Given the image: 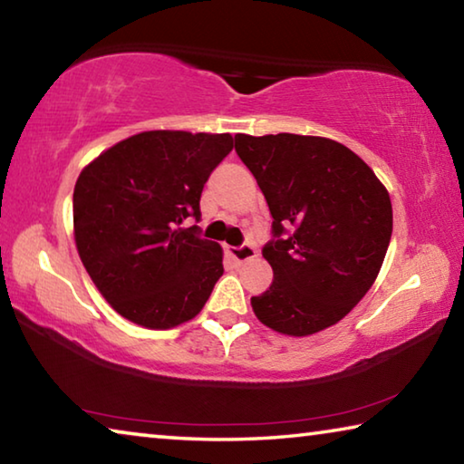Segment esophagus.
<instances>
[{
  "mask_svg": "<svg viewBox=\"0 0 464 464\" xmlns=\"http://www.w3.org/2000/svg\"><path fill=\"white\" fill-rule=\"evenodd\" d=\"M227 254H229L237 264H243V262L254 260V257L257 256V251L254 246L246 243V246H239V247H227Z\"/></svg>",
  "mask_w": 464,
  "mask_h": 464,
  "instance_id": "esophagus-1",
  "label": "esophagus"
}]
</instances>
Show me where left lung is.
Returning <instances> with one entry per match:
<instances>
[{
  "label": "left lung",
  "instance_id": "obj_1",
  "mask_svg": "<svg viewBox=\"0 0 464 464\" xmlns=\"http://www.w3.org/2000/svg\"><path fill=\"white\" fill-rule=\"evenodd\" d=\"M272 215L262 249L270 288L251 296L264 325L311 335L356 307L376 276L392 233L387 188L348 147L325 137L235 135Z\"/></svg>",
  "mask_w": 464,
  "mask_h": 464
}]
</instances>
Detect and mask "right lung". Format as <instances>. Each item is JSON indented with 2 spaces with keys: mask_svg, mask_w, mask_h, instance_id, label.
Segmentation results:
<instances>
[{
  "mask_svg": "<svg viewBox=\"0 0 464 464\" xmlns=\"http://www.w3.org/2000/svg\"><path fill=\"white\" fill-rule=\"evenodd\" d=\"M233 149L229 132L147 130L98 155L73 190L75 246L116 313L149 329L190 321L223 276L202 239L200 194Z\"/></svg>",
  "mask_w": 464,
  "mask_h": 464,
  "instance_id": "obj_1",
  "label": "right lung"
}]
</instances>
